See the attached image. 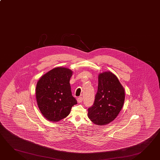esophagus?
I'll use <instances>...</instances> for the list:
<instances>
[{
  "label": "esophagus",
  "mask_w": 160,
  "mask_h": 160,
  "mask_svg": "<svg viewBox=\"0 0 160 160\" xmlns=\"http://www.w3.org/2000/svg\"><path fill=\"white\" fill-rule=\"evenodd\" d=\"M82 101H83V98L80 97L77 98V102L78 103H81V102H82Z\"/></svg>",
  "instance_id": "esophagus-1"
}]
</instances>
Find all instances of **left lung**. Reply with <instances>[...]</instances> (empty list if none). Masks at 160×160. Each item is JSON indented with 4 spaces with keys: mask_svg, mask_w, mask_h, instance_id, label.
Returning <instances> with one entry per match:
<instances>
[{
    "mask_svg": "<svg viewBox=\"0 0 160 160\" xmlns=\"http://www.w3.org/2000/svg\"><path fill=\"white\" fill-rule=\"evenodd\" d=\"M124 99V88L116 75L110 72L101 73L94 104L88 109V117L97 125H106L118 115Z\"/></svg>",
    "mask_w": 160,
    "mask_h": 160,
    "instance_id": "left-lung-1",
    "label": "left lung"
}]
</instances>
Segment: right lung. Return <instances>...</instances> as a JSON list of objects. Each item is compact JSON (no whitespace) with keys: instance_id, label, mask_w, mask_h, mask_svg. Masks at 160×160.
<instances>
[{"instance_id":"add662e5","label":"right lung","mask_w":160,"mask_h":160,"mask_svg":"<svg viewBox=\"0 0 160 160\" xmlns=\"http://www.w3.org/2000/svg\"><path fill=\"white\" fill-rule=\"evenodd\" d=\"M72 71L56 68L42 76L36 88V96L42 115L52 122H58L68 116L71 108L77 103L70 85Z\"/></svg>"}]
</instances>
